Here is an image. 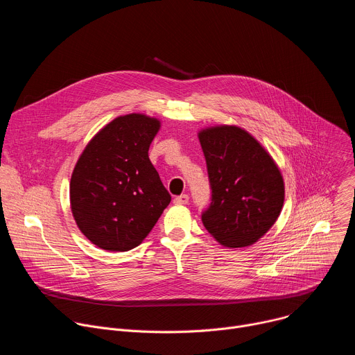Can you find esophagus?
I'll return each mask as SVG.
<instances>
[{
	"instance_id": "obj_1",
	"label": "esophagus",
	"mask_w": 355,
	"mask_h": 355,
	"mask_svg": "<svg viewBox=\"0 0 355 355\" xmlns=\"http://www.w3.org/2000/svg\"><path fill=\"white\" fill-rule=\"evenodd\" d=\"M188 200H189V196L187 193H181L174 198V204L175 205H187Z\"/></svg>"
}]
</instances>
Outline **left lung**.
I'll return each instance as SVG.
<instances>
[{
    "instance_id": "8db88e82",
    "label": "left lung",
    "mask_w": 355,
    "mask_h": 355,
    "mask_svg": "<svg viewBox=\"0 0 355 355\" xmlns=\"http://www.w3.org/2000/svg\"><path fill=\"white\" fill-rule=\"evenodd\" d=\"M212 189L205 229L225 247H247L278 219L285 196L281 171L267 150L239 126L198 133Z\"/></svg>"
}]
</instances>
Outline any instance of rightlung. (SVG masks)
<instances>
[{"mask_svg":"<svg viewBox=\"0 0 355 355\" xmlns=\"http://www.w3.org/2000/svg\"><path fill=\"white\" fill-rule=\"evenodd\" d=\"M159 129L156 118L118 116L81 153L70 181V204L78 229L96 247H137L168 207L171 195L148 159Z\"/></svg>","mask_w":355,"mask_h":355,"instance_id":"1","label":"right lung"}]
</instances>
